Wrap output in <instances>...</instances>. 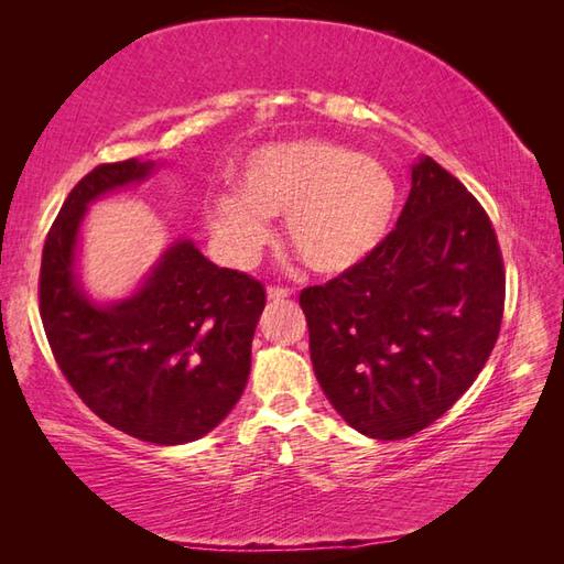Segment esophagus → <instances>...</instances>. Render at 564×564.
<instances>
[{"instance_id":"esophagus-1","label":"esophagus","mask_w":564,"mask_h":564,"mask_svg":"<svg viewBox=\"0 0 564 564\" xmlns=\"http://www.w3.org/2000/svg\"><path fill=\"white\" fill-rule=\"evenodd\" d=\"M269 301H285V297H291V291L289 289H279V285H271V289L267 291Z\"/></svg>"}]
</instances>
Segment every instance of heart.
Listing matches in <instances>:
<instances>
[{
    "label": "heart",
    "instance_id": "heart-1",
    "mask_svg": "<svg viewBox=\"0 0 564 564\" xmlns=\"http://www.w3.org/2000/svg\"><path fill=\"white\" fill-rule=\"evenodd\" d=\"M398 184L380 162L332 140H293L257 150L239 191L213 198V230L247 263L269 239L267 215L285 216V239L310 271L337 275L366 261L388 237Z\"/></svg>",
    "mask_w": 564,
    "mask_h": 564
}]
</instances>
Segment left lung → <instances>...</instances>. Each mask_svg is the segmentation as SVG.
I'll return each mask as SVG.
<instances>
[{"mask_svg":"<svg viewBox=\"0 0 564 564\" xmlns=\"http://www.w3.org/2000/svg\"><path fill=\"white\" fill-rule=\"evenodd\" d=\"M315 376L358 434L434 424L480 376L505 313L485 208L431 158L412 166L398 227L358 267L301 293Z\"/></svg>","mask_w":564,"mask_h":564,"instance_id":"left-lung-1","label":"left lung"}]
</instances>
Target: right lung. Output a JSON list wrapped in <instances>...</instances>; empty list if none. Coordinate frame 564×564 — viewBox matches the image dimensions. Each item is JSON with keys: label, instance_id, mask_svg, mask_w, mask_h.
Wrapping results in <instances>:
<instances>
[{"label": "right lung", "instance_id": "obj_1", "mask_svg": "<svg viewBox=\"0 0 564 564\" xmlns=\"http://www.w3.org/2000/svg\"><path fill=\"white\" fill-rule=\"evenodd\" d=\"M158 160L101 164L69 191L41 261V319L55 361L89 410L123 434L178 446L218 426L242 398L263 285L176 239L121 301L82 289L77 251L94 200L142 184Z\"/></svg>", "mask_w": 564, "mask_h": 564}]
</instances>
